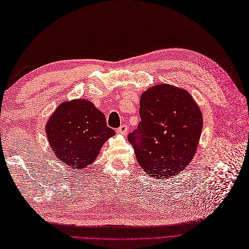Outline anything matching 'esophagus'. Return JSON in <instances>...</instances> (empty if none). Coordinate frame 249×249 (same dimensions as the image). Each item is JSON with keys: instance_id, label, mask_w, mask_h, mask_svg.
<instances>
[{"instance_id": "34e87169", "label": "esophagus", "mask_w": 249, "mask_h": 249, "mask_svg": "<svg viewBox=\"0 0 249 249\" xmlns=\"http://www.w3.org/2000/svg\"><path fill=\"white\" fill-rule=\"evenodd\" d=\"M116 132H117L118 134H125V133L127 132V126H126L125 124H122L121 126H119V127L117 128Z\"/></svg>"}]
</instances>
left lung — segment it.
Wrapping results in <instances>:
<instances>
[{"label": "left lung", "instance_id": "left-lung-1", "mask_svg": "<svg viewBox=\"0 0 249 249\" xmlns=\"http://www.w3.org/2000/svg\"><path fill=\"white\" fill-rule=\"evenodd\" d=\"M140 118L127 135L138 164L153 178L178 174L193 160L200 140L203 119L198 105L184 89L154 85L141 96Z\"/></svg>", "mask_w": 249, "mask_h": 249}]
</instances>
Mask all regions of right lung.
<instances>
[{
  "label": "right lung",
  "mask_w": 249,
  "mask_h": 249,
  "mask_svg": "<svg viewBox=\"0 0 249 249\" xmlns=\"http://www.w3.org/2000/svg\"><path fill=\"white\" fill-rule=\"evenodd\" d=\"M51 148L66 166L84 168L91 164L104 142L115 134L105 115L88 100L59 105L46 125Z\"/></svg>",
  "instance_id": "right-lung-1"
}]
</instances>
